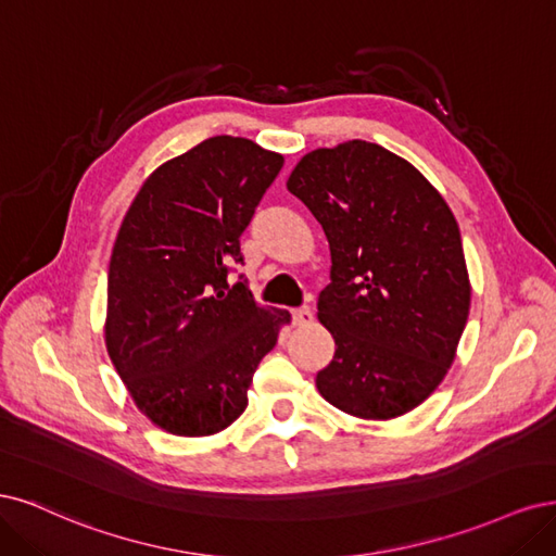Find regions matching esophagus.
Returning a JSON list of instances; mask_svg holds the SVG:
<instances>
[{"label": "esophagus", "mask_w": 556, "mask_h": 556, "mask_svg": "<svg viewBox=\"0 0 556 556\" xmlns=\"http://www.w3.org/2000/svg\"><path fill=\"white\" fill-rule=\"evenodd\" d=\"M312 320H314V314H312L309 307H298V309H293V324H295V326H309Z\"/></svg>", "instance_id": "1"}]
</instances>
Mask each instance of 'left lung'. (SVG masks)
Instances as JSON below:
<instances>
[{
	"mask_svg": "<svg viewBox=\"0 0 556 556\" xmlns=\"http://www.w3.org/2000/svg\"><path fill=\"white\" fill-rule=\"evenodd\" d=\"M286 187L330 242L318 320L337 349L318 392L355 418L408 414L443 381L469 318L451 207L406 159L367 140L304 154Z\"/></svg>",
	"mask_w": 556,
	"mask_h": 556,
	"instance_id": "left-lung-1",
	"label": "left lung"
}]
</instances>
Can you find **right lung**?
I'll return each mask as SVG.
<instances>
[{"instance_id":"obj_1","label":"right lung","mask_w":556,"mask_h":556,"mask_svg":"<svg viewBox=\"0 0 556 556\" xmlns=\"http://www.w3.org/2000/svg\"><path fill=\"white\" fill-rule=\"evenodd\" d=\"M283 156L214 136L159 166L113 247L105 346L136 406L177 437L217 434L247 408L254 371L291 314L263 309L240 236Z\"/></svg>"}]
</instances>
